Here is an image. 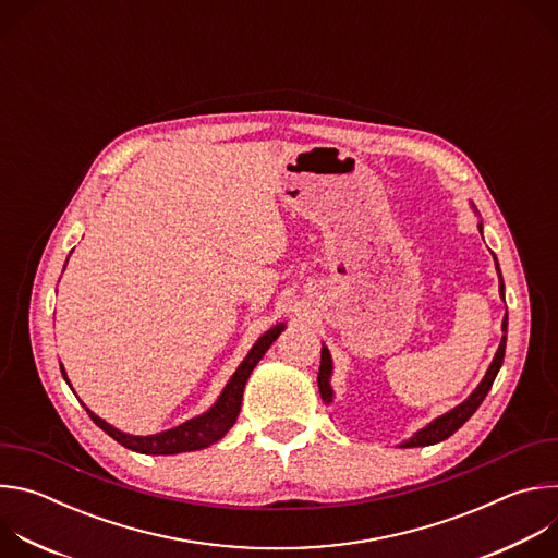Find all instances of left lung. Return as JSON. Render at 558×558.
I'll return each instance as SVG.
<instances>
[{
	"instance_id": "1",
	"label": "left lung",
	"mask_w": 558,
	"mask_h": 558,
	"mask_svg": "<svg viewBox=\"0 0 558 558\" xmlns=\"http://www.w3.org/2000/svg\"><path fill=\"white\" fill-rule=\"evenodd\" d=\"M472 209L476 211L474 205H472ZM482 229H484V225L480 222V231H482ZM495 263H497V258H495ZM497 274H499V293H501V298H504V289H506V287H504V278H501L499 263H497ZM501 331H504V338H501V344H499V349H497V353H495V357H493V364L488 366V371H486L484 379L480 381V386H476V388L470 392L468 400H463L459 407H454V409H450L448 413L439 415V417L433 420L428 426H424L422 430H417L413 437H409L407 441H402V444H400L402 448L433 446V444H437V441L448 439L454 430H459V428L472 417V413H474L476 409L482 407V402L486 400V395H488V390H490V386H493V381H495V377H497V373H499V368H501V364H504V355H506V333H508V311H506V317H504V323H501ZM331 375H333V360H331L329 349L323 344L320 371H317V388H320V395H323L325 404H331V402H333Z\"/></svg>"
}]
</instances>
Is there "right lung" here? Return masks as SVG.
<instances>
[{"label": "right lung", "mask_w": 558, "mask_h": 558, "mask_svg": "<svg viewBox=\"0 0 558 558\" xmlns=\"http://www.w3.org/2000/svg\"><path fill=\"white\" fill-rule=\"evenodd\" d=\"M68 263V260H65ZM284 323L271 327L269 331H265L256 344L252 347V351L247 353V357L241 362V366L235 368V373L229 377V381L225 384L222 392L218 395V400L214 402V407L209 411H205L198 417L187 420L181 426H174L170 430L156 433V435H130L123 433L119 428H114L112 424H108L106 420H101L99 415H95L88 407V415L93 417V422L106 430L114 441H119L121 446L141 452V454H179V452H192V450H201L207 448L211 444H216L218 439H222L227 435V430L235 424L238 413H241V404H243V390L245 384L252 375V371L256 368V364L263 360V355L267 353V349L276 342V338L284 331ZM61 375L68 381V375L61 366ZM70 386V381H68Z\"/></svg>", "instance_id": "right-lung-1"}]
</instances>
